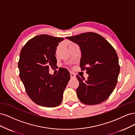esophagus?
Instances as JSON below:
<instances>
[{
    "instance_id": "esophagus-1",
    "label": "esophagus",
    "mask_w": 135,
    "mask_h": 135,
    "mask_svg": "<svg viewBox=\"0 0 135 135\" xmlns=\"http://www.w3.org/2000/svg\"><path fill=\"white\" fill-rule=\"evenodd\" d=\"M70 76H71V78H74L75 77V74H74V73L73 72H70Z\"/></svg>"
}]
</instances>
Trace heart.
<instances>
[{
    "label": "heart",
    "mask_w": 135,
    "mask_h": 135,
    "mask_svg": "<svg viewBox=\"0 0 135 135\" xmlns=\"http://www.w3.org/2000/svg\"><path fill=\"white\" fill-rule=\"evenodd\" d=\"M73 43H69V44H72ZM59 47H60V46H59L58 47H57V48H59Z\"/></svg>",
    "instance_id": "1"
}]
</instances>
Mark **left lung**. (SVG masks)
<instances>
[{"instance_id":"8db88e82","label":"left lung","mask_w":135,"mask_h":135,"mask_svg":"<svg viewBox=\"0 0 135 135\" xmlns=\"http://www.w3.org/2000/svg\"><path fill=\"white\" fill-rule=\"evenodd\" d=\"M67 39L78 44L81 52L80 67L86 70L87 80L78 75L79 85L77 96L81 103L89 105L103 103L115 88L120 72L119 60L115 49L104 37L88 32Z\"/></svg>"}]
</instances>
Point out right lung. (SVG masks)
I'll return each instance as SVG.
<instances>
[{"mask_svg": "<svg viewBox=\"0 0 135 135\" xmlns=\"http://www.w3.org/2000/svg\"><path fill=\"white\" fill-rule=\"evenodd\" d=\"M62 38L46 34L35 36L20 52V78L31 100L42 107L53 108L62 101L63 93L70 79L69 71L59 69L56 75L49 74V68L57 65L56 47Z\"/></svg>", "mask_w": 135, "mask_h": 135, "instance_id": "1", "label": "right lung"}]
</instances>
